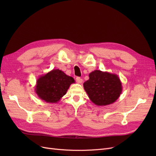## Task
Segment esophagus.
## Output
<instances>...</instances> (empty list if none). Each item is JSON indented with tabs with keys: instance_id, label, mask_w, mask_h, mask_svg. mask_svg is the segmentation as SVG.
I'll return each mask as SVG.
<instances>
[{
	"instance_id": "obj_1",
	"label": "esophagus",
	"mask_w": 156,
	"mask_h": 156,
	"mask_svg": "<svg viewBox=\"0 0 156 156\" xmlns=\"http://www.w3.org/2000/svg\"><path fill=\"white\" fill-rule=\"evenodd\" d=\"M76 81L78 83H83V79H81L80 77H76Z\"/></svg>"
}]
</instances>
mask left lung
<instances>
[{"instance_id":"8db88e82","label":"left lung","mask_w":156,"mask_h":156,"mask_svg":"<svg viewBox=\"0 0 156 156\" xmlns=\"http://www.w3.org/2000/svg\"><path fill=\"white\" fill-rule=\"evenodd\" d=\"M83 86L89 98L98 105L115 102L122 92L120 80L116 75L95 70L89 74Z\"/></svg>"}]
</instances>
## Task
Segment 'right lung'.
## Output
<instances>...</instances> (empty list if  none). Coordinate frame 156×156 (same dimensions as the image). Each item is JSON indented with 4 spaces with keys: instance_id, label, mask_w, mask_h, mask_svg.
<instances>
[{
    "instance_id": "obj_1",
    "label": "right lung",
    "mask_w": 156,
    "mask_h": 156,
    "mask_svg": "<svg viewBox=\"0 0 156 156\" xmlns=\"http://www.w3.org/2000/svg\"><path fill=\"white\" fill-rule=\"evenodd\" d=\"M74 82L73 77L66 75L62 71L53 69L37 79L36 92L45 101L56 103Z\"/></svg>"
}]
</instances>
